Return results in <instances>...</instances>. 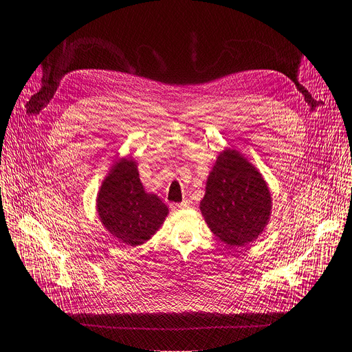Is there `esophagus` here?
<instances>
[{"mask_svg":"<svg viewBox=\"0 0 352 352\" xmlns=\"http://www.w3.org/2000/svg\"><path fill=\"white\" fill-rule=\"evenodd\" d=\"M186 207H188V201H182V202H179V204H173L174 210H181V208H186Z\"/></svg>","mask_w":352,"mask_h":352,"instance_id":"obj_1","label":"esophagus"}]
</instances>
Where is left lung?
Wrapping results in <instances>:
<instances>
[{"instance_id": "8db88e82", "label": "left lung", "mask_w": 352, "mask_h": 352, "mask_svg": "<svg viewBox=\"0 0 352 352\" xmlns=\"http://www.w3.org/2000/svg\"><path fill=\"white\" fill-rule=\"evenodd\" d=\"M199 208L221 241L243 247L268 224L271 194L263 175L236 151L227 150L217 158Z\"/></svg>"}]
</instances>
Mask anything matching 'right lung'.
<instances>
[{
	"instance_id": "obj_1",
	"label": "right lung",
	"mask_w": 352,
	"mask_h": 352,
	"mask_svg": "<svg viewBox=\"0 0 352 352\" xmlns=\"http://www.w3.org/2000/svg\"><path fill=\"white\" fill-rule=\"evenodd\" d=\"M97 210L104 227L124 245L137 247L161 227L168 208L144 191L134 161L121 160L102 182Z\"/></svg>"
}]
</instances>
